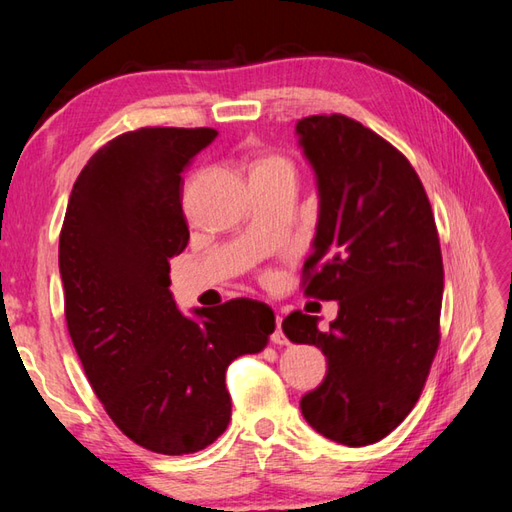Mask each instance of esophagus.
I'll use <instances>...</instances> for the list:
<instances>
[{"mask_svg":"<svg viewBox=\"0 0 512 512\" xmlns=\"http://www.w3.org/2000/svg\"><path fill=\"white\" fill-rule=\"evenodd\" d=\"M270 341H273L275 345H286V343H288L286 334L281 332V317H277V328H275L273 334H270Z\"/></svg>","mask_w":512,"mask_h":512,"instance_id":"esophagus-1","label":"esophagus"}]
</instances>
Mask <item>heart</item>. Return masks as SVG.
Returning a JSON list of instances; mask_svg holds the SVG:
<instances>
[{"instance_id":"1","label":"heart","mask_w":512,"mask_h":512,"mask_svg":"<svg viewBox=\"0 0 512 512\" xmlns=\"http://www.w3.org/2000/svg\"><path fill=\"white\" fill-rule=\"evenodd\" d=\"M250 176H295V165L292 160L284 154H277V151H270V154L259 156L253 162V171Z\"/></svg>"}]
</instances>
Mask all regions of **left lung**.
I'll use <instances>...</instances> for the list:
<instances>
[{"mask_svg": "<svg viewBox=\"0 0 512 512\" xmlns=\"http://www.w3.org/2000/svg\"><path fill=\"white\" fill-rule=\"evenodd\" d=\"M297 134L321 195L301 288L339 301V317L321 332L295 310L281 330L328 358L323 383L301 398L303 418L328 440L367 447L409 416L438 352V228L416 169L383 136L343 114L301 118Z\"/></svg>", "mask_w": 512, "mask_h": 512, "instance_id": "8db88e82", "label": "left lung"}]
</instances>
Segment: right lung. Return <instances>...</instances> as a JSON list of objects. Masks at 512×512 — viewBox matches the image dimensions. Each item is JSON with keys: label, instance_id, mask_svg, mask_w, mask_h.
I'll list each match as a JSON object with an SVG mask.
<instances>
[{"label": "right lung", "instance_id": "obj_1", "mask_svg": "<svg viewBox=\"0 0 512 512\" xmlns=\"http://www.w3.org/2000/svg\"><path fill=\"white\" fill-rule=\"evenodd\" d=\"M211 127H140L76 178L59 237L63 310L96 398L129 440L162 455L202 451L231 420L226 367L259 354L275 312L231 299L182 317L169 262L189 244L182 173Z\"/></svg>", "mask_w": 512, "mask_h": 512}]
</instances>
